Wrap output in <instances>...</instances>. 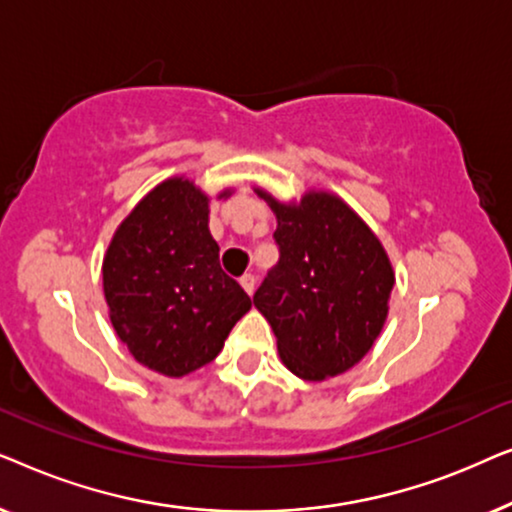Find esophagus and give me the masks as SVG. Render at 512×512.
<instances>
[{
	"label": "esophagus",
	"instance_id": "obj_1",
	"mask_svg": "<svg viewBox=\"0 0 512 512\" xmlns=\"http://www.w3.org/2000/svg\"><path fill=\"white\" fill-rule=\"evenodd\" d=\"M240 284H242V289L251 296V293H254V289H256V277L251 275V272H244V275L240 277Z\"/></svg>",
	"mask_w": 512,
	"mask_h": 512
}]
</instances>
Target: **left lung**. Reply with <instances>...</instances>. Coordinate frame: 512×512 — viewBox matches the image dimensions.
Instances as JSON below:
<instances>
[{"label": "left lung", "instance_id": "1", "mask_svg": "<svg viewBox=\"0 0 512 512\" xmlns=\"http://www.w3.org/2000/svg\"><path fill=\"white\" fill-rule=\"evenodd\" d=\"M279 261L254 293L286 368L319 382L359 363L380 335L394 272L382 244L345 202L310 193L279 205Z\"/></svg>", "mask_w": 512, "mask_h": 512}]
</instances>
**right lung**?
Listing matches in <instances>:
<instances>
[{
	"instance_id": "add662e5",
	"label": "right lung",
	"mask_w": 512,
	"mask_h": 512,
	"mask_svg": "<svg viewBox=\"0 0 512 512\" xmlns=\"http://www.w3.org/2000/svg\"><path fill=\"white\" fill-rule=\"evenodd\" d=\"M207 198L167 179L116 230L104 298L118 338L142 366L181 377L214 361L251 298L219 263Z\"/></svg>"
}]
</instances>
